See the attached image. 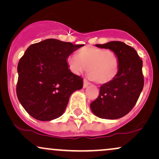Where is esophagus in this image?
<instances>
[{
    "label": "esophagus",
    "instance_id": "34e87169",
    "mask_svg": "<svg viewBox=\"0 0 159 159\" xmlns=\"http://www.w3.org/2000/svg\"><path fill=\"white\" fill-rule=\"evenodd\" d=\"M89 84H90V83H89L88 81H86V80H84V85H83L84 88H86V87H88Z\"/></svg>",
    "mask_w": 159,
    "mask_h": 159
}]
</instances>
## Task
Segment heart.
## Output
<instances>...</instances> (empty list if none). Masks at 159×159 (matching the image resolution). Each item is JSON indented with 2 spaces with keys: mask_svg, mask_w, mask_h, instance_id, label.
Wrapping results in <instances>:
<instances>
[{
  "mask_svg": "<svg viewBox=\"0 0 159 159\" xmlns=\"http://www.w3.org/2000/svg\"><path fill=\"white\" fill-rule=\"evenodd\" d=\"M77 56L67 57L71 72L81 75L87 69L90 79L100 84L112 81L119 72V57L112 50L87 45L78 51Z\"/></svg>",
  "mask_w": 159,
  "mask_h": 159,
  "instance_id": "obj_1",
  "label": "heart"
}]
</instances>
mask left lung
<instances>
[{"mask_svg":"<svg viewBox=\"0 0 159 159\" xmlns=\"http://www.w3.org/2000/svg\"><path fill=\"white\" fill-rule=\"evenodd\" d=\"M96 46L114 51L119 57L120 69L112 81L99 87L98 98L90 104L91 111L102 119H119L134 107L143 90V61L135 49L122 42L112 41Z\"/></svg>","mask_w":159,"mask_h":159,"instance_id":"8db88e82","label":"left lung"}]
</instances>
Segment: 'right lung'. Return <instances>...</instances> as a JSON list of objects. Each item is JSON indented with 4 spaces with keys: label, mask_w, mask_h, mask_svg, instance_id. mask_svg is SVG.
Returning a JSON list of instances; mask_svg holds the SVG:
<instances>
[{
    "label": "right lung",
    "mask_w": 159,
    "mask_h": 159,
    "mask_svg": "<svg viewBox=\"0 0 159 159\" xmlns=\"http://www.w3.org/2000/svg\"><path fill=\"white\" fill-rule=\"evenodd\" d=\"M83 45L48 39L27 48L18 64L16 93L30 116L50 121L63 114L72 93L83 87V79L69 69L67 57Z\"/></svg>",
    "instance_id": "obj_1"
}]
</instances>
